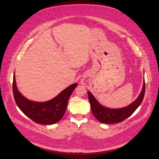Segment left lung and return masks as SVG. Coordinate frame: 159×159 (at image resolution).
<instances>
[{"label":"left lung","instance_id":"8db88e82","mask_svg":"<svg viewBox=\"0 0 159 159\" xmlns=\"http://www.w3.org/2000/svg\"><path fill=\"white\" fill-rule=\"evenodd\" d=\"M145 84L143 81L142 91L138 98L127 107L120 109H110L101 106L97 100L94 98L93 94L89 91L88 97L90 102L91 108L94 116L98 121L106 124H112L121 122L130 117L142 102L145 94Z\"/></svg>","mask_w":159,"mask_h":159}]
</instances>
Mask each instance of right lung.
<instances>
[{
	"mask_svg": "<svg viewBox=\"0 0 159 159\" xmlns=\"http://www.w3.org/2000/svg\"><path fill=\"white\" fill-rule=\"evenodd\" d=\"M76 86V84L71 85L51 100L36 102L22 96L16 87L15 74L13 79V93L18 107L33 121L42 125H52L59 121L64 116L68 100Z\"/></svg>",
	"mask_w": 159,
	"mask_h": 159,
	"instance_id": "1",
	"label": "right lung"
}]
</instances>
